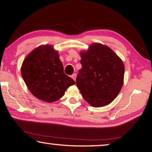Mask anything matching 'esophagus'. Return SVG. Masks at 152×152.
<instances>
[{"mask_svg": "<svg viewBox=\"0 0 152 152\" xmlns=\"http://www.w3.org/2000/svg\"><path fill=\"white\" fill-rule=\"evenodd\" d=\"M76 76H77V75H76L75 73H73V75H71V77H72V78L73 79V80H74V81H76Z\"/></svg>", "mask_w": 152, "mask_h": 152, "instance_id": "34e87169", "label": "esophagus"}]
</instances>
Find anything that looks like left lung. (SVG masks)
<instances>
[{"instance_id": "1", "label": "left lung", "mask_w": 152, "mask_h": 152, "mask_svg": "<svg viewBox=\"0 0 152 152\" xmlns=\"http://www.w3.org/2000/svg\"><path fill=\"white\" fill-rule=\"evenodd\" d=\"M82 67L76 78L83 97L94 107L113 101L121 91L124 66L121 58L107 45L93 44L81 53Z\"/></svg>"}]
</instances>
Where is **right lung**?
<instances>
[{
    "mask_svg": "<svg viewBox=\"0 0 152 152\" xmlns=\"http://www.w3.org/2000/svg\"><path fill=\"white\" fill-rule=\"evenodd\" d=\"M21 73L31 94L48 102L61 98L75 83L65 74L58 51L51 45H40L31 51L23 61Z\"/></svg>",
    "mask_w": 152,
    "mask_h": 152,
    "instance_id": "1",
    "label": "right lung"
}]
</instances>
